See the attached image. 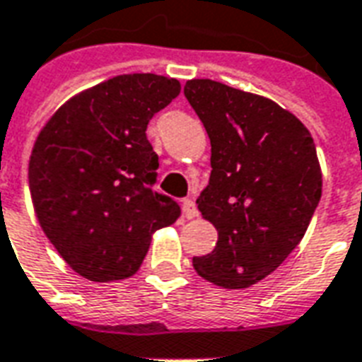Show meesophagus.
Here are the masks:
<instances>
[{"label": "esophagus", "instance_id": "obj_1", "mask_svg": "<svg viewBox=\"0 0 362 362\" xmlns=\"http://www.w3.org/2000/svg\"><path fill=\"white\" fill-rule=\"evenodd\" d=\"M182 211H184L186 218H195L197 216V207H195L194 199H184L182 202Z\"/></svg>", "mask_w": 362, "mask_h": 362}]
</instances>
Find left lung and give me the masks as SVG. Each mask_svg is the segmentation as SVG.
I'll use <instances>...</instances> for the list:
<instances>
[{
    "label": "left lung",
    "instance_id": "1",
    "mask_svg": "<svg viewBox=\"0 0 362 362\" xmlns=\"http://www.w3.org/2000/svg\"><path fill=\"white\" fill-rule=\"evenodd\" d=\"M184 95L211 140L213 170L197 209L218 232L194 269L222 288H247L307 232L322 195L317 147L296 115L263 95L209 78L188 80Z\"/></svg>",
    "mask_w": 362,
    "mask_h": 362
}]
</instances>
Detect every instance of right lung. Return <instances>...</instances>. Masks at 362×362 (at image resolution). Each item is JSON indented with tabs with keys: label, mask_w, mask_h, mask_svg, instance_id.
I'll list each match as a JSON object with an SVG mask.
<instances>
[{
	"label": "right lung",
	"mask_w": 362,
	"mask_h": 362,
	"mask_svg": "<svg viewBox=\"0 0 362 362\" xmlns=\"http://www.w3.org/2000/svg\"><path fill=\"white\" fill-rule=\"evenodd\" d=\"M180 93L159 74H120L69 99L38 134L28 165L40 226L66 264L92 282L130 278L155 230L180 205L153 192L155 113Z\"/></svg>",
	"instance_id": "1"
}]
</instances>
